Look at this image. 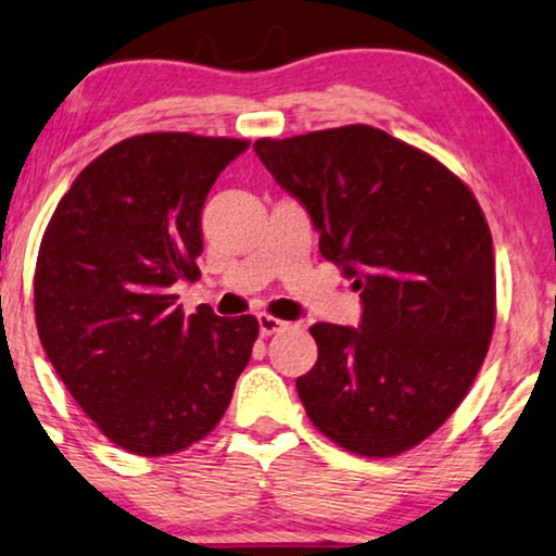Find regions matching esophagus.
<instances>
[{
    "label": "esophagus",
    "instance_id": "34e87169",
    "mask_svg": "<svg viewBox=\"0 0 556 556\" xmlns=\"http://www.w3.org/2000/svg\"><path fill=\"white\" fill-rule=\"evenodd\" d=\"M287 325H290V323L279 320V317H271V315H266V313L258 315V332H262V338L274 336V332H279L282 328H287Z\"/></svg>",
    "mask_w": 556,
    "mask_h": 556
}]
</instances>
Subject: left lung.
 Wrapping results in <instances>:
<instances>
[{
    "label": "left lung",
    "instance_id": "left-lung-1",
    "mask_svg": "<svg viewBox=\"0 0 556 556\" xmlns=\"http://www.w3.org/2000/svg\"><path fill=\"white\" fill-rule=\"evenodd\" d=\"M254 152L364 302L358 330L309 328L317 361L298 379L307 417L348 453L402 455L460 406L491 345L483 211L442 162L366 124L258 139Z\"/></svg>",
    "mask_w": 556,
    "mask_h": 556
}]
</instances>
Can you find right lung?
I'll list each match as a JSON object with an SVG mask.
<instances>
[{
  "label": "right lung",
  "mask_w": 556,
  "mask_h": 556,
  "mask_svg": "<svg viewBox=\"0 0 556 556\" xmlns=\"http://www.w3.org/2000/svg\"><path fill=\"white\" fill-rule=\"evenodd\" d=\"M247 139L152 131L84 167L42 233L35 323L80 409L127 453L162 457L218 425L258 336L254 315H185L201 213Z\"/></svg>",
  "instance_id": "obj_1"
}]
</instances>
